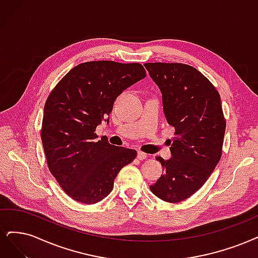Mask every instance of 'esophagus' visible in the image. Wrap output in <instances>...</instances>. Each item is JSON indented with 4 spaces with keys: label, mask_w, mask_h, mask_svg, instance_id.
<instances>
[{
    "label": "esophagus",
    "mask_w": 258,
    "mask_h": 258,
    "mask_svg": "<svg viewBox=\"0 0 258 258\" xmlns=\"http://www.w3.org/2000/svg\"><path fill=\"white\" fill-rule=\"evenodd\" d=\"M147 157H148V155H147L146 153H144V152H141V151H138V153H137V158H138V159L144 160V159H146Z\"/></svg>",
    "instance_id": "esophagus-1"
}]
</instances>
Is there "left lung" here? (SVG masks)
Returning <instances> with one entry per match:
<instances>
[{"label":"left lung","mask_w":258,"mask_h":258,"mask_svg":"<svg viewBox=\"0 0 258 258\" xmlns=\"http://www.w3.org/2000/svg\"><path fill=\"white\" fill-rule=\"evenodd\" d=\"M158 86L169 125L175 128L171 158L156 157L163 175L150 186L163 201L178 203L192 196L221 158L225 120L221 99L205 76L184 63H146Z\"/></svg>","instance_id":"left-lung-1"}]
</instances>
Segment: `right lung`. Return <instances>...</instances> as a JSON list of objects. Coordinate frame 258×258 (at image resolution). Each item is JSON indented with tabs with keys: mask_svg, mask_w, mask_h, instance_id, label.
Returning <instances> with one entry per match:
<instances>
[{
	"mask_svg": "<svg viewBox=\"0 0 258 258\" xmlns=\"http://www.w3.org/2000/svg\"><path fill=\"white\" fill-rule=\"evenodd\" d=\"M140 63L109 60L78 64L64 75L44 105L41 139L47 166L63 191L83 204L98 203L119 171L137 152L95 134L119 95L146 78Z\"/></svg>",
	"mask_w": 258,
	"mask_h": 258,
	"instance_id": "1",
	"label": "right lung"
}]
</instances>
